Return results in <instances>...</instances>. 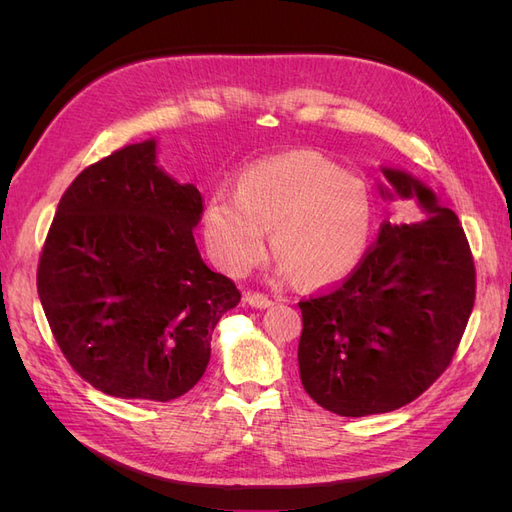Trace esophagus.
Listing matches in <instances>:
<instances>
[{"mask_svg": "<svg viewBox=\"0 0 512 512\" xmlns=\"http://www.w3.org/2000/svg\"><path fill=\"white\" fill-rule=\"evenodd\" d=\"M245 301L250 303L252 307H256V309H267V307L273 305V301L267 297V294H262V292H247Z\"/></svg>", "mask_w": 512, "mask_h": 512, "instance_id": "1", "label": "esophagus"}]
</instances>
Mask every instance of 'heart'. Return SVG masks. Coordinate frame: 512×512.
<instances>
[{
    "mask_svg": "<svg viewBox=\"0 0 512 512\" xmlns=\"http://www.w3.org/2000/svg\"><path fill=\"white\" fill-rule=\"evenodd\" d=\"M367 181L312 149H297L247 166L237 192L215 190L203 211L211 258L230 275H245L265 258L267 228L282 271L307 284L346 277L367 252L374 228Z\"/></svg>",
    "mask_w": 512,
    "mask_h": 512,
    "instance_id": "1",
    "label": "heart"
}]
</instances>
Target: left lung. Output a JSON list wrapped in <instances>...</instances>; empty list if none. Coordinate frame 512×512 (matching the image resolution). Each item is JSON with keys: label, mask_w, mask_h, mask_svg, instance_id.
Listing matches in <instances>:
<instances>
[{"label": "left lung", "mask_w": 512, "mask_h": 512, "mask_svg": "<svg viewBox=\"0 0 512 512\" xmlns=\"http://www.w3.org/2000/svg\"><path fill=\"white\" fill-rule=\"evenodd\" d=\"M384 198H416L414 224L384 220L346 280L299 301L307 395L339 416L410 404L451 365L476 297V269L455 211L404 170L382 168Z\"/></svg>", "instance_id": "1"}]
</instances>
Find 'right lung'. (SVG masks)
<instances>
[{"label":"right lung","instance_id":"add662e5","mask_svg":"<svg viewBox=\"0 0 512 512\" xmlns=\"http://www.w3.org/2000/svg\"><path fill=\"white\" fill-rule=\"evenodd\" d=\"M203 196L156 164V141L87 166L46 235L38 294L55 342L94 389L170 401L203 378L215 324L241 301L198 254Z\"/></svg>","mask_w":512,"mask_h":512}]
</instances>
